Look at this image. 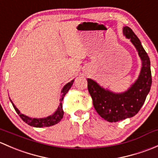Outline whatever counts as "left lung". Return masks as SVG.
Instances as JSON below:
<instances>
[{
	"instance_id": "8db88e82",
	"label": "left lung",
	"mask_w": 158,
	"mask_h": 158,
	"mask_svg": "<svg viewBox=\"0 0 158 158\" xmlns=\"http://www.w3.org/2000/svg\"><path fill=\"white\" fill-rule=\"evenodd\" d=\"M123 34L135 46L141 60V72L136 81L125 92L116 93L103 88L92 79H87L94 107L102 118L109 122L135 116L144 105L152 83L151 62L141 41L128 27H124Z\"/></svg>"
}]
</instances>
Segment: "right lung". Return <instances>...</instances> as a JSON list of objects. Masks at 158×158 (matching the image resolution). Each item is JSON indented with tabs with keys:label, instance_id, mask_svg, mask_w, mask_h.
Here are the masks:
<instances>
[{
	"label": "right lung",
	"instance_id": "obj_1",
	"mask_svg": "<svg viewBox=\"0 0 158 158\" xmlns=\"http://www.w3.org/2000/svg\"><path fill=\"white\" fill-rule=\"evenodd\" d=\"M73 82H74V79L70 81L69 82H68L67 84H66V85L63 86V88L61 91V96H60V105H59L58 108H57V109L56 110V111L53 113V114H51V115L49 116H47V117L40 118L28 117V116L20 113V111L17 109V107H16L15 106H14V104L13 103V102L11 101V99L10 100L11 103H12L13 106H14V109H15V111H17V114H19V116H20V118H21L22 120H23V122H26L27 125H30V126L35 127V128H43V127L52 126V125H56V124L59 123V122L61 121V119L63 118L64 112H63V110L62 101H63L65 95L67 93L68 91L69 90V89L71 88L72 85H73Z\"/></svg>",
	"mask_w": 158,
	"mask_h": 158
}]
</instances>
